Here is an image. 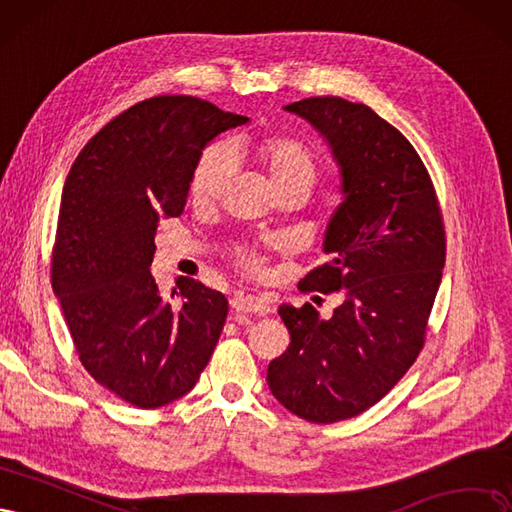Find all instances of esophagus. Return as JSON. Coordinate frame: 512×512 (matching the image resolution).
<instances>
[{
  "label": "esophagus",
  "mask_w": 512,
  "mask_h": 512,
  "mask_svg": "<svg viewBox=\"0 0 512 512\" xmlns=\"http://www.w3.org/2000/svg\"><path fill=\"white\" fill-rule=\"evenodd\" d=\"M232 308L236 312H259V315H266L270 312V306L259 300L257 295H249V293H236L232 298Z\"/></svg>",
  "instance_id": "esophagus-1"
}]
</instances>
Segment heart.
Listing matches in <instances>:
<instances>
[{
    "label": "heart",
    "mask_w": 512,
    "mask_h": 512,
    "mask_svg": "<svg viewBox=\"0 0 512 512\" xmlns=\"http://www.w3.org/2000/svg\"><path fill=\"white\" fill-rule=\"evenodd\" d=\"M257 157L266 168L274 187L306 185L317 176V159L310 148L291 136H268L257 142ZM234 172V151L227 142L210 144L195 163L191 176V197L197 204L212 202ZM238 263L244 272L259 274L263 257L257 251H240Z\"/></svg>",
    "instance_id": "heart-1"
}]
</instances>
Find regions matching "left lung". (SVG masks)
Here are the masks:
<instances>
[{
    "mask_svg": "<svg viewBox=\"0 0 512 512\" xmlns=\"http://www.w3.org/2000/svg\"><path fill=\"white\" fill-rule=\"evenodd\" d=\"M332 146L344 200L327 225L329 261L300 291H344L332 319L283 304L287 351L268 366L274 398L310 423L374 406L419 357L440 287L447 238L419 153L366 104L323 95L285 106Z\"/></svg>",
    "mask_w": 512,
    "mask_h": 512,
    "instance_id": "obj_1",
    "label": "left lung"
}]
</instances>
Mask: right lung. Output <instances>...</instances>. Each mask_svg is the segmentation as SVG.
<instances>
[{
  "instance_id": "1",
  "label": "right lung",
  "mask_w": 512,
  "mask_h": 512,
  "mask_svg": "<svg viewBox=\"0 0 512 512\" xmlns=\"http://www.w3.org/2000/svg\"><path fill=\"white\" fill-rule=\"evenodd\" d=\"M249 119L191 95H157L114 117L65 178L51 259L80 364L138 408L189 393L227 319L225 295L178 278V304L151 274L155 232L180 217L202 148Z\"/></svg>"
}]
</instances>
